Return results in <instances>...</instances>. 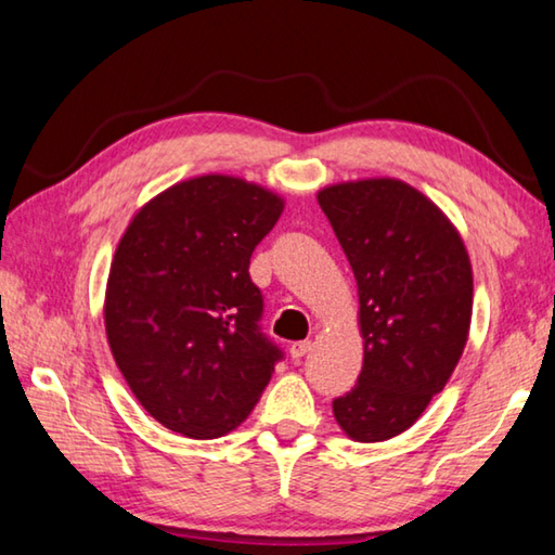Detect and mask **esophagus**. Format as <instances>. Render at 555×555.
<instances>
[{"label":"esophagus","mask_w":555,"mask_h":555,"mask_svg":"<svg viewBox=\"0 0 555 555\" xmlns=\"http://www.w3.org/2000/svg\"><path fill=\"white\" fill-rule=\"evenodd\" d=\"M310 351H312V341H295L293 347H289V357L299 361L302 357H307Z\"/></svg>","instance_id":"34e87169"}]
</instances>
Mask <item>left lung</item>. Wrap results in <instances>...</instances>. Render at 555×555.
<instances>
[{"mask_svg": "<svg viewBox=\"0 0 555 555\" xmlns=\"http://www.w3.org/2000/svg\"><path fill=\"white\" fill-rule=\"evenodd\" d=\"M359 289L363 366L332 403L357 442H384L423 415L465 351L472 266L452 221L401 179H359L317 194Z\"/></svg>", "mask_w": 555, "mask_h": 555, "instance_id": "obj_1", "label": "left lung"}]
</instances>
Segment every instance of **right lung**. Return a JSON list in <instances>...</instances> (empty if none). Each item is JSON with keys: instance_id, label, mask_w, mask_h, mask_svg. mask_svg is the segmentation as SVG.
<instances>
[{"instance_id": "add662e5", "label": "right lung", "mask_w": 555, "mask_h": 555, "mask_svg": "<svg viewBox=\"0 0 555 555\" xmlns=\"http://www.w3.org/2000/svg\"><path fill=\"white\" fill-rule=\"evenodd\" d=\"M283 208V196L253 181L204 175L150 198L117 243L107 344L144 411L184 438L238 428L283 359L262 337V297L248 275Z\"/></svg>"}]
</instances>
